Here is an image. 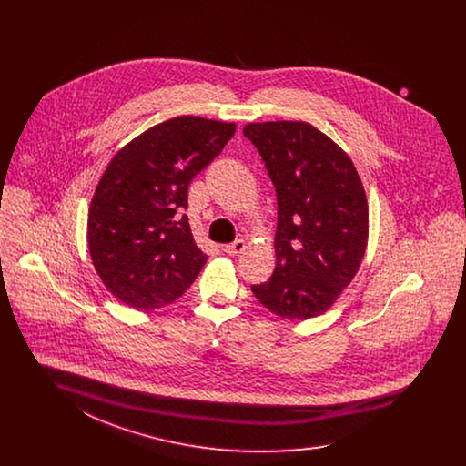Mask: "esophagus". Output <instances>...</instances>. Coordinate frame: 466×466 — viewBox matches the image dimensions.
<instances>
[{
	"label": "esophagus",
	"mask_w": 466,
	"mask_h": 466,
	"mask_svg": "<svg viewBox=\"0 0 466 466\" xmlns=\"http://www.w3.org/2000/svg\"><path fill=\"white\" fill-rule=\"evenodd\" d=\"M244 249H246V243H244L243 239H238L234 243L223 246V251L228 253V255H239V253H243Z\"/></svg>",
	"instance_id": "34e87169"
}]
</instances>
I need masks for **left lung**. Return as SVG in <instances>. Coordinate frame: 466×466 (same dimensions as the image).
Segmentation results:
<instances>
[{
  "label": "left lung",
  "instance_id": "1",
  "mask_svg": "<svg viewBox=\"0 0 466 466\" xmlns=\"http://www.w3.org/2000/svg\"><path fill=\"white\" fill-rule=\"evenodd\" d=\"M278 199L272 278L253 285L262 306L287 319L332 308L355 278L369 241V204L350 156L308 122H251Z\"/></svg>",
  "mask_w": 466,
  "mask_h": 466
}]
</instances>
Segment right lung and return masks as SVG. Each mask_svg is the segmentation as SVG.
<instances>
[{"label": "right lung", "instance_id": "obj_1", "mask_svg": "<svg viewBox=\"0 0 466 466\" xmlns=\"http://www.w3.org/2000/svg\"><path fill=\"white\" fill-rule=\"evenodd\" d=\"M236 124L183 115L134 137L111 158L90 202L87 243L105 287L129 308L175 302L206 264L181 209L188 185Z\"/></svg>", "mask_w": 466, "mask_h": 466}]
</instances>
